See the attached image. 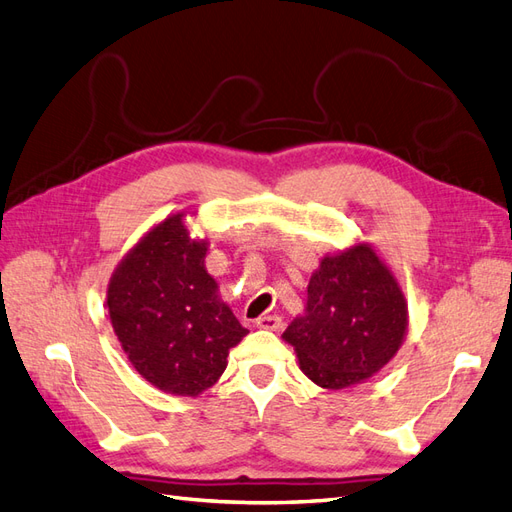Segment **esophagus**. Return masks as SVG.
Listing matches in <instances>:
<instances>
[{"instance_id":"esophagus-1","label":"esophagus","mask_w":512,"mask_h":512,"mask_svg":"<svg viewBox=\"0 0 512 512\" xmlns=\"http://www.w3.org/2000/svg\"><path fill=\"white\" fill-rule=\"evenodd\" d=\"M256 327H260V329H269V331H278V329L282 327V319H280V316H275V314L260 316V319L256 321Z\"/></svg>"}]
</instances>
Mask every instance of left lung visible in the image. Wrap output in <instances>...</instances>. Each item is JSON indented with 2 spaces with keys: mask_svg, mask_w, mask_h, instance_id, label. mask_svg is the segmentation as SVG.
Returning a JSON list of instances; mask_svg holds the SVG:
<instances>
[{
  "mask_svg": "<svg viewBox=\"0 0 512 512\" xmlns=\"http://www.w3.org/2000/svg\"><path fill=\"white\" fill-rule=\"evenodd\" d=\"M407 299L375 247L357 241L321 258L308 284L306 310L282 338L303 375L325 390L364 383L403 347Z\"/></svg>",
  "mask_w": 512,
  "mask_h": 512,
  "instance_id": "1",
  "label": "left lung"
}]
</instances>
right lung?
I'll use <instances>...</instances> for the list:
<instances>
[{
    "label": "right lung",
    "instance_id": "right-lung-1",
    "mask_svg": "<svg viewBox=\"0 0 512 512\" xmlns=\"http://www.w3.org/2000/svg\"><path fill=\"white\" fill-rule=\"evenodd\" d=\"M187 211L168 215L127 252L107 284L114 334L131 366L174 396H198L224 375L250 334L206 271L209 241L193 239Z\"/></svg>",
    "mask_w": 512,
    "mask_h": 512
}]
</instances>
